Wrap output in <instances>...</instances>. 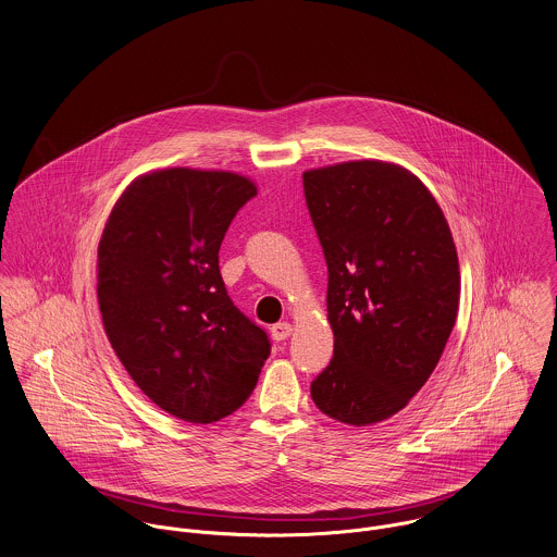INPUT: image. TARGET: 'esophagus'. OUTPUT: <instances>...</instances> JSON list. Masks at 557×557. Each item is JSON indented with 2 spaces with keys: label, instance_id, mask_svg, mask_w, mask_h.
<instances>
[{
  "label": "esophagus",
  "instance_id": "obj_1",
  "mask_svg": "<svg viewBox=\"0 0 557 557\" xmlns=\"http://www.w3.org/2000/svg\"><path fill=\"white\" fill-rule=\"evenodd\" d=\"M290 333H293V324L290 322H277L271 329V335H273L275 342H284L286 337H290Z\"/></svg>",
  "mask_w": 557,
  "mask_h": 557
}]
</instances>
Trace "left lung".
Instances as JSON below:
<instances>
[{
    "label": "left lung",
    "mask_w": 557,
    "mask_h": 557,
    "mask_svg": "<svg viewBox=\"0 0 557 557\" xmlns=\"http://www.w3.org/2000/svg\"><path fill=\"white\" fill-rule=\"evenodd\" d=\"M304 189L335 337L311 399L326 417L368 428L404 410L435 370L459 308L457 249L432 191L399 164L311 169Z\"/></svg>",
    "instance_id": "8db88e82"
}]
</instances>
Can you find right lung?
I'll use <instances>...</instances> for the list:
<instances>
[{
	"instance_id": "add662e5",
	"label": "right lung",
	"mask_w": 557,
	"mask_h": 557,
	"mask_svg": "<svg viewBox=\"0 0 557 557\" xmlns=\"http://www.w3.org/2000/svg\"><path fill=\"white\" fill-rule=\"evenodd\" d=\"M256 191L231 171L138 175L98 246V304L115 355L158 408L194 425L244 406L269 357L267 333L233 306L218 256Z\"/></svg>"
}]
</instances>
